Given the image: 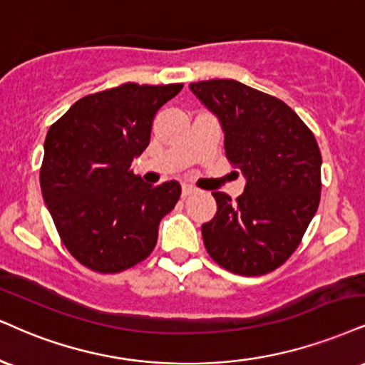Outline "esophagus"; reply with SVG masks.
<instances>
[{
  "instance_id": "obj_1",
  "label": "esophagus",
  "mask_w": 365,
  "mask_h": 365,
  "mask_svg": "<svg viewBox=\"0 0 365 365\" xmlns=\"http://www.w3.org/2000/svg\"><path fill=\"white\" fill-rule=\"evenodd\" d=\"M194 192H195V187L188 185V183H182V195H183V197L194 194Z\"/></svg>"
}]
</instances>
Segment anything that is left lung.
Wrapping results in <instances>:
<instances>
[{
	"label": "left lung",
	"mask_w": 365,
	"mask_h": 365,
	"mask_svg": "<svg viewBox=\"0 0 365 365\" xmlns=\"http://www.w3.org/2000/svg\"><path fill=\"white\" fill-rule=\"evenodd\" d=\"M188 88L217 117L227 160L247 180L236 200L212 192L217 212L202 225L205 250L232 274H269L294 253L318 210V143L297 113L275 96L235 80Z\"/></svg>",
	"instance_id": "obj_1"
}]
</instances>
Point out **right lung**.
Wrapping results in <instances>:
<instances>
[{
	"instance_id": "add662e5",
	"label": "right lung",
	"mask_w": 365,
	"mask_h": 365,
	"mask_svg": "<svg viewBox=\"0 0 365 365\" xmlns=\"http://www.w3.org/2000/svg\"><path fill=\"white\" fill-rule=\"evenodd\" d=\"M183 85H125L88 95L43 143L41 188L64 247L95 272L115 274L155 248L158 226L182 194L148 185L130 163L148 148L153 118Z\"/></svg>"
}]
</instances>
